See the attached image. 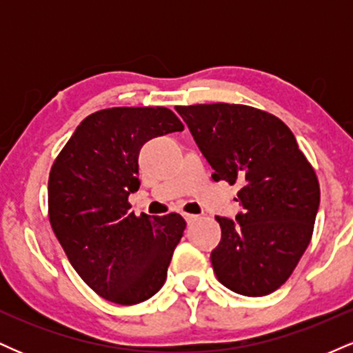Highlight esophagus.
<instances>
[{
	"label": "esophagus",
	"instance_id": "34e87169",
	"mask_svg": "<svg viewBox=\"0 0 353 353\" xmlns=\"http://www.w3.org/2000/svg\"><path fill=\"white\" fill-rule=\"evenodd\" d=\"M184 219H185V222H188V224H190V222L197 221L199 216H196V214H184Z\"/></svg>",
	"mask_w": 353,
	"mask_h": 353
}]
</instances>
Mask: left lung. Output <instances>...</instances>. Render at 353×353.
<instances>
[{"label":"left lung","mask_w":353,"mask_h":353,"mask_svg":"<svg viewBox=\"0 0 353 353\" xmlns=\"http://www.w3.org/2000/svg\"><path fill=\"white\" fill-rule=\"evenodd\" d=\"M214 181L239 184L236 221L216 217L222 237L210 254L219 282L262 297L277 290L309 245L320 204L319 181L279 117L244 104L177 106Z\"/></svg>","instance_id":"obj_1"}]
</instances>
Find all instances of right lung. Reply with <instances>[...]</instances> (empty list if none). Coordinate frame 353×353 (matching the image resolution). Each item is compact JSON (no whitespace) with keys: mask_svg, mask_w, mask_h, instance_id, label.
Masks as SVG:
<instances>
[{"mask_svg":"<svg viewBox=\"0 0 353 353\" xmlns=\"http://www.w3.org/2000/svg\"><path fill=\"white\" fill-rule=\"evenodd\" d=\"M184 129L168 108H111L76 128L48 181L51 228L79 277L109 302L151 299L168 277L185 221L171 212H131L139 151L152 137Z\"/></svg>","mask_w":353,"mask_h":353,"instance_id":"obj_1","label":"right lung"}]
</instances>
